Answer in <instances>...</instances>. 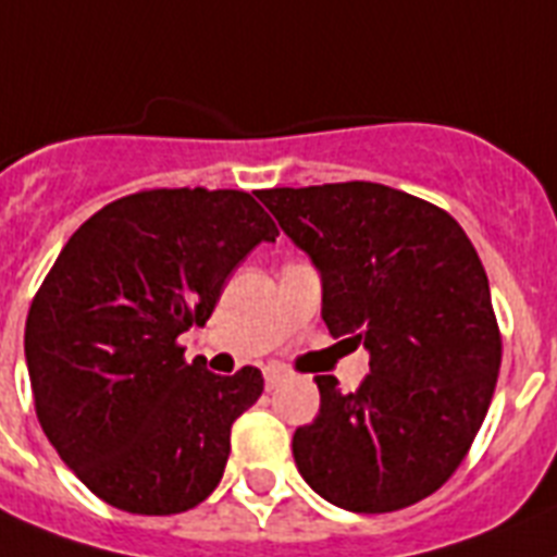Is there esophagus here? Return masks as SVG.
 Returning <instances> with one entry per match:
<instances>
[{"label":"esophagus","mask_w":557,"mask_h":557,"mask_svg":"<svg viewBox=\"0 0 557 557\" xmlns=\"http://www.w3.org/2000/svg\"><path fill=\"white\" fill-rule=\"evenodd\" d=\"M263 376H265V387H269V391H274L280 382L286 380V371H283V368H277V366H269L263 371Z\"/></svg>","instance_id":"obj_1"}]
</instances>
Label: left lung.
I'll return each mask as SVG.
<instances>
[{
	"label": "left lung",
	"mask_w": 557,
	"mask_h": 557,
	"mask_svg": "<svg viewBox=\"0 0 557 557\" xmlns=\"http://www.w3.org/2000/svg\"><path fill=\"white\" fill-rule=\"evenodd\" d=\"M257 198L320 271L331 336L371 357L354 394L314 376L320 413L294 433L297 470L350 512L422 502L473 445L502 366L473 243L445 209L368 181Z\"/></svg>",
	"instance_id": "left-lung-1"
}]
</instances>
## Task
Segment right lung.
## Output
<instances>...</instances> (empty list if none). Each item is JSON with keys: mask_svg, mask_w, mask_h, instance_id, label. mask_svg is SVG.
Instances as JSON below:
<instances>
[{"mask_svg": "<svg viewBox=\"0 0 557 557\" xmlns=\"http://www.w3.org/2000/svg\"><path fill=\"white\" fill-rule=\"evenodd\" d=\"M277 235L249 191L152 189L107 203L55 257L27 314V373L45 436L101 502L175 516L221 484L263 373L189 366L177 336Z\"/></svg>", "mask_w": 557, "mask_h": 557, "instance_id": "1", "label": "right lung"}]
</instances>
